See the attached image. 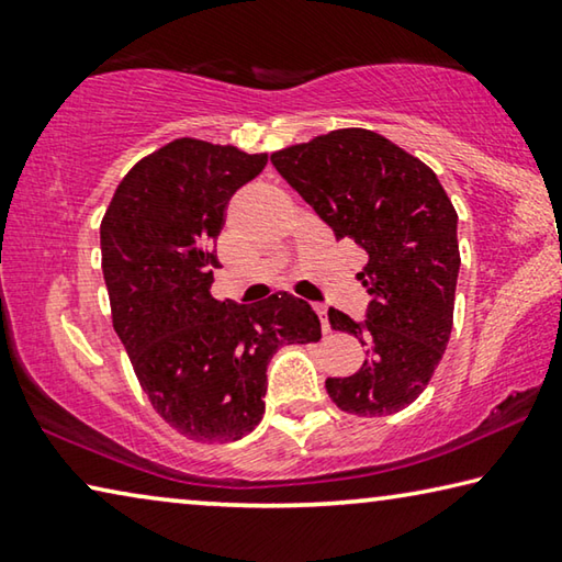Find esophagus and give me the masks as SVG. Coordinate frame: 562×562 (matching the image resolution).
Masks as SVG:
<instances>
[{"instance_id": "esophagus-1", "label": "esophagus", "mask_w": 562, "mask_h": 562, "mask_svg": "<svg viewBox=\"0 0 562 562\" xmlns=\"http://www.w3.org/2000/svg\"><path fill=\"white\" fill-rule=\"evenodd\" d=\"M315 312L319 315L322 331H329V319H327V307H325V304H315Z\"/></svg>"}]
</instances>
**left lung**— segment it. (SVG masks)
<instances>
[{"label":"left lung","mask_w":562,"mask_h":562,"mask_svg":"<svg viewBox=\"0 0 562 562\" xmlns=\"http://www.w3.org/2000/svg\"><path fill=\"white\" fill-rule=\"evenodd\" d=\"M272 166L335 231L364 247L359 280L372 302L355 322L329 310L331 329L367 347L357 374L325 386L341 412L389 416L431 382L453 325L461 255L453 205L434 170L367 128H339L270 156Z\"/></svg>","instance_id":"8db88e82"}]
</instances>
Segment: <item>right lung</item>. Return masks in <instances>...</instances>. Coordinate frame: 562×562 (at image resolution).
<instances>
[{
	"instance_id": "right-lung-1",
	"label": "right lung",
	"mask_w": 562,
	"mask_h": 562,
	"mask_svg": "<svg viewBox=\"0 0 562 562\" xmlns=\"http://www.w3.org/2000/svg\"><path fill=\"white\" fill-rule=\"evenodd\" d=\"M265 164L268 154L176 138L123 176L101 221L113 329L156 414L198 443L250 434L274 351L322 337L294 294L258 304L211 294L227 201Z\"/></svg>"
}]
</instances>
